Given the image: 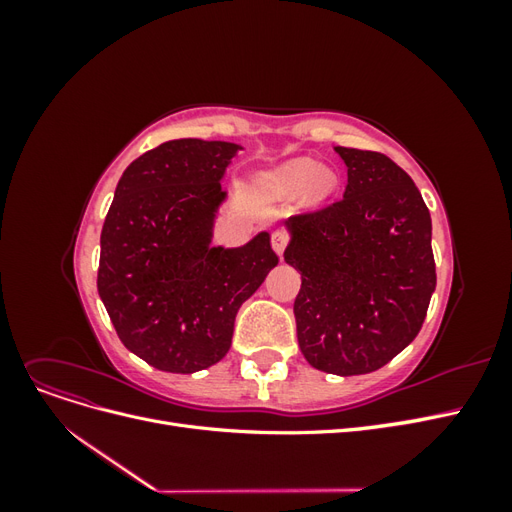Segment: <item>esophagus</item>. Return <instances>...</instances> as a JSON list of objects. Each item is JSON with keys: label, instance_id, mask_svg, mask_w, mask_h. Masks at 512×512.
Wrapping results in <instances>:
<instances>
[{"label": "esophagus", "instance_id": "1", "mask_svg": "<svg viewBox=\"0 0 512 512\" xmlns=\"http://www.w3.org/2000/svg\"><path fill=\"white\" fill-rule=\"evenodd\" d=\"M286 243H288V235L284 230H275L271 235V245H273V252L277 256H284V250H286Z\"/></svg>", "mask_w": 512, "mask_h": 512}]
</instances>
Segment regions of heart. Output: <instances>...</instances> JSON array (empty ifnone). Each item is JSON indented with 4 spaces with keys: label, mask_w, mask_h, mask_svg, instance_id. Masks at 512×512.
Here are the masks:
<instances>
[{
    "label": "heart",
    "mask_w": 512,
    "mask_h": 512,
    "mask_svg": "<svg viewBox=\"0 0 512 512\" xmlns=\"http://www.w3.org/2000/svg\"><path fill=\"white\" fill-rule=\"evenodd\" d=\"M275 181L280 183L286 192H301L309 188V194L316 200L327 198L337 183L331 168H324L316 160L309 158H297L286 162L275 173Z\"/></svg>",
    "instance_id": "1"
}]
</instances>
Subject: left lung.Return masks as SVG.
<instances>
[{"mask_svg":"<svg viewBox=\"0 0 512 512\" xmlns=\"http://www.w3.org/2000/svg\"><path fill=\"white\" fill-rule=\"evenodd\" d=\"M344 198L286 220L284 260L301 273L299 348L335 376L376 371L423 327L436 290L431 218L406 170L376 151L335 147Z\"/></svg>","mask_w":512,"mask_h":512,"instance_id":"left-lung-1","label":"left lung"}]
</instances>
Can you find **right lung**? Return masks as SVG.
<instances>
[{
    "label": "right lung",
    "mask_w": 512,
    "mask_h": 512,
    "mask_svg": "<svg viewBox=\"0 0 512 512\" xmlns=\"http://www.w3.org/2000/svg\"><path fill=\"white\" fill-rule=\"evenodd\" d=\"M241 145L179 138L136 158L102 226L98 292L130 352L170 374H194L230 350L239 307L277 265L271 235L213 245Z\"/></svg>",
    "instance_id": "1"
}]
</instances>
